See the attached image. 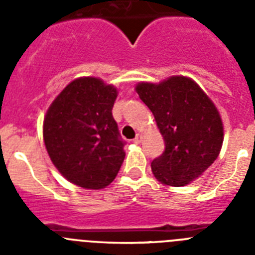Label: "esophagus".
I'll return each mask as SVG.
<instances>
[{
  "label": "esophagus",
  "mask_w": 255,
  "mask_h": 255,
  "mask_svg": "<svg viewBox=\"0 0 255 255\" xmlns=\"http://www.w3.org/2000/svg\"><path fill=\"white\" fill-rule=\"evenodd\" d=\"M141 139H143V135H141V134H136V136H135L134 140H132V141H134L135 144H138V143H140Z\"/></svg>",
  "instance_id": "34e87169"
}]
</instances>
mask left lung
<instances>
[{
    "label": "left lung",
    "instance_id": "8db88e82",
    "mask_svg": "<svg viewBox=\"0 0 255 255\" xmlns=\"http://www.w3.org/2000/svg\"><path fill=\"white\" fill-rule=\"evenodd\" d=\"M135 91L152 111L166 145L152 161L153 175L164 185H188L221 152L224 124L215 103L186 76L139 83Z\"/></svg>",
    "mask_w": 255,
    "mask_h": 255
}]
</instances>
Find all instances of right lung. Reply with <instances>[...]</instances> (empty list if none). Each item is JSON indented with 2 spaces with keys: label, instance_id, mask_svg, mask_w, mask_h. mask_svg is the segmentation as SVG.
Returning a JSON list of instances; mask_svg holds the SVG:
<instances>
[{
  "label": "right lung",
  "instance_id": "add662e5",
  "mask_svg": "<svg viewBox=\"0 0 255 255\" xmlns=\"http://www.w3.org/2000/svg\"><path fill=\"white\" fill-rule=\"evenodd\" d=\"M117 89L92 76L79 78L51 103L43 121V140L52 163L70 182L102 189L116 177L125 158L112 116Z\"/></svg>",
  "mask_w": 255,
  "mask_h": 255
}]
</instances>
